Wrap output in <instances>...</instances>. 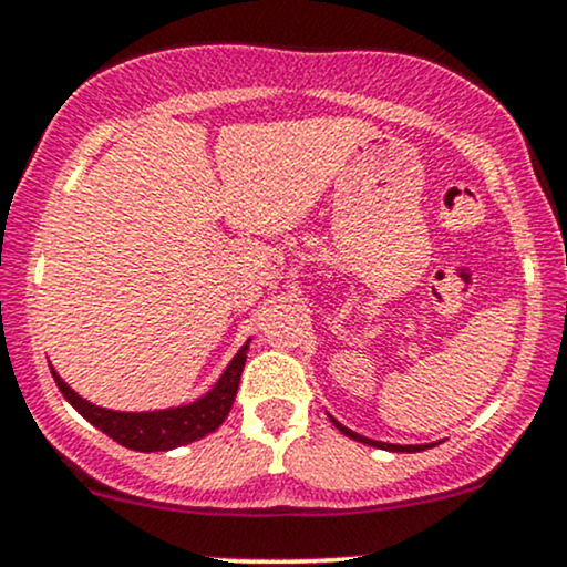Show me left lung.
<instances>
[{"mask_svg":"<svg viewBox=\"0 0 567 567\" xmlns=\"http://www.w3.org/2000/svg\"><path fill=\"white\" fill-rule=\"evenodd\" d=\"M333 424L341 429V432L347 434V437H351V440H360V442H365V445H375V447H386V451H394V453H419V451H424V447H429V445H392V442H375V440L360 437V434H354V432H351V429L338 424L336 419H333Z\"/></svg>","mask_w":567,"mask_h":567,"instance_id":"8db88e82","label":"left lung"}]
</instances>
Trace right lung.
I'll use <instances>...</instances> for the list:
<instances>
[{
    "mask_svg": "<svg viewBox=\"0 0 567 567\" xmlns=\"http://www.w3.org/2000/svg\"><path fill=\"white\" fill-rule=\"evenodd\" d=\"M245 351L247 343L229 362V368L224 370V375H220L216 386L202 396V400L184 408L154 410V413H120V410L97 408L93 402L82 400L74 389H69V383L63 381L55 370L53 379L71 405L80 410L90 424L101 429L103 434H109V437L120 442V445L133 447V451L141 453L171 451V447L202 440L205 434L216 432V429L224 424L234 405V396H237L239 375H243L245 368Z\"/></svg>",
    "mask_w": 567,
    "mask_h": 567,
    "instance_id": "obj_1",
    "label": "right lung"
}]
</instances>
